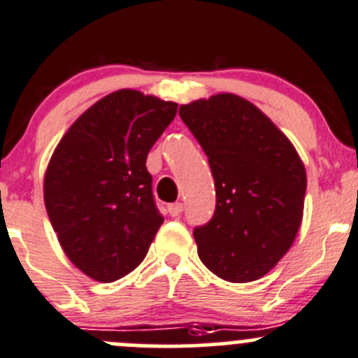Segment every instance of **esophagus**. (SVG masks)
I'll use <instances>...</instances> for the list:
<instances>
[{"instance_id":"esophagus-1","label":"esophagus","mask_w":358,"mask_h":358,"mask_svg":"<svg viewBox=\"0 0 358 358\" xmlns=\"http://www.w3.org/2000/svg\"><path fill=\"white\" fill-rule=\"evenodd\" d=\"M167 210H169V214L172 215V217H178V215H180L182 214V210H184V205L182 203H171L167 207Z\"/></svg>"}]
</instances>
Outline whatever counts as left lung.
Returning <instances> with one entry per match:
<instances>
[{"instance_id":"left-lung-1","label":"left lung","mask_w":358,"mask_h":358,"mask_svg":"<svg viewBox=\"0 0 358 358\" xmlns=\"http://www.w3.org/2000/svg\"><path fill=\"white\" fill-rule=\"evenodd\" d=\"M207 155L215 186L210 221L193 229L201 263L228 282L266 275L294 242L306 171L291 141L252 102L235 94L180 106Z\"/></svg>"}]
</instances>
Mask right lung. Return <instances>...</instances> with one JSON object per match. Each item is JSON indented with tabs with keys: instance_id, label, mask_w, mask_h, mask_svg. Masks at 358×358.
<instances>
[{
	"instance_id": "add662e5",
	"label": "right lung",
	"mask_w": 358,
	"mask_h": 358,
	"mask_svg": "<svg viewBox=\"0 0 358 358\" xmlns=\"http://www.w3.org/2000/svg\"><path fill=\"white\" fill-rule=\"evenodd\" d=\"M176 113V102L113 92L69 127L52 155L45 207L66 256L94 280L136 270L164 222L146 158Z\"/></svg>"
}]
</instances>
